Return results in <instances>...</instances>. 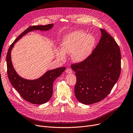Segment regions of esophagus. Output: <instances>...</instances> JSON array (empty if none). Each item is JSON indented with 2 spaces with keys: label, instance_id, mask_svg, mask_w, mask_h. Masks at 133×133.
Masks as SVG:
<instances>
[{
  "label": "esophagus",
  "instance_id": "1",
  "mask_svg": "<svg viewBox=\"0 0 133 133\" xmlns=\"http://www.w3.org/2000/svg\"><path fill=\"white\" fill-rule=\"evenodd\" d=\"M66 72L67 73H72L73 72V71H72V69L71 68H67V69L66 70Z\"/></svg>",
  "mask_w": 133,
  "mask_h": 133
}]
</instances>
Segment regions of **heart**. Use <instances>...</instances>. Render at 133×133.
<instances>
[{
    "label": "heart",
    "instance_id": "obj_1",
    "mask_svg": "<svg viewBox=\"0 0 133 133\" xmlns=\"http://www.w3.org/2000/svg\"><path fill=\"white\" fill-rule=\"evenodd\" d=\"M95 44V38L92 35L81 31L69 34L63 39L62 50L56 51L57 58L61 60L66 59L65 53L73 54L72 58L75 62H81L86 59L91 53Z\"/></svg>",
    "mask_w": 133,
    "mask_h": 133
}]
</instances>
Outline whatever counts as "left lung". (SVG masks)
I'll return each instance as SVG.
<instances>
[{"mask_svg":"<svg viewBox=\"0 0 133 133\" xmlns=\"http://www.w3.org/2000/svg\"><path fill=\"white\" fill-rule=\"evenodd\" d=\"M92 54L81 62L71 65L75 72V96L85 104L99 102L110 93L120 77L121 53L114 39L104 29Z\"/></svg>","mask_w":133,"mask_h":133,"instance_id":"1","label":"left lung"}]
</instances>
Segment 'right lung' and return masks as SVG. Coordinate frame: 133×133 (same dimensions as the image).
<instances>
[{
	"mask_svg": "<svg viewBox=\"0 0 133 133\" xmlns=\"http://www.w3.org/2000/svg\"><path fill=\"white\" fill-rule=\"evenodd\" d=\"M53 26V24H51L29 27L13 41L6 55L7 72L11 85L24 100L35 104L45 103L51 99L53 94V82L65 70L66 67H62L48 71L38 79L26 80L20 77L14 69L11 61V51L16 42L28 32L36 30L47 31Z\"/></svg>",
	"mask_w": 133,
	"mask_h": 133,
	"instance_id": "right-lung-1",
	"label": "right lung"
}]
</instances>
